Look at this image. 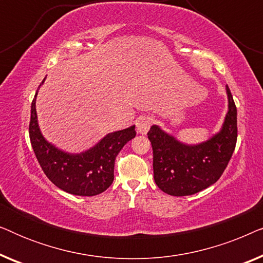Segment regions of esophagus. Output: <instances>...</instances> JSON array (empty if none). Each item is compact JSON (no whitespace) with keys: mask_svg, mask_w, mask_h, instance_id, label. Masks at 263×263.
Instances as JSON below:
<instances>
[{"mask_svg":"<svg viewBox=\"0 0 263 263\" xmlns=\"http://www.w3.org/2000/svg\"><path fill=\"white\" fill-rule=\"evenodd\" d=\"M152 117L149 116H142L140 117L138 121H136V130H138L139 134H146L148 132V129L152 124Z\"/></svg>","mask_w":263,"mask_h":263,"instance_id":"1","label":"esophagus"}]
</instances>
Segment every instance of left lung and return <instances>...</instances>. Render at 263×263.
Listing matches in <instances>:
<instances>
[{
  "instance_id": "left-lung-1",
  "label": "left lung",
  "mask_w": 263,
  "mask_h": 263,
  "mask_svg": "<svg viewBox=\"0 0 263 263\" xmlns=\"http://www.w3.org/2000/svg\"><path fill=\"white\" fill-rule=\"evenodd\" d=\"M229 110L217 134L186 145L152 125L147 133L153 149V174L160 190L172 196L193 195L214 184L231 159L237 141V109L226 86Z\"/></svg>"
}]
</instances>
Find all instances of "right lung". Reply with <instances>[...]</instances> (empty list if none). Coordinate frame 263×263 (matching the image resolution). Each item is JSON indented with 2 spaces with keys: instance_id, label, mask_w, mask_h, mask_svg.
Returning a JSON list of instances; mask_svg holds the SVG:
<instances>
[{
  "instance_id": "right-lung-1",
  "label": "right lung",
  "mask_w": 263,
  "mask_h": 263,
  "mask_svg": "<svg viewBox=\"0 0 263 263\" xmlns=\"http://www.w3.org/2000/svg\"><path fill=\"white\" fill-rule=\"evenodd\" d=\"M44 80L39 87L44 84ZM38 87V88H39ZM34 99L31 104L30 140L38 163L50 181L63 192L79 196H95L114 182L115 159L123 146L135 138V125L104 136L81 153H69L46 141L39 129Z\"/></svg>"
}]
</instances>
